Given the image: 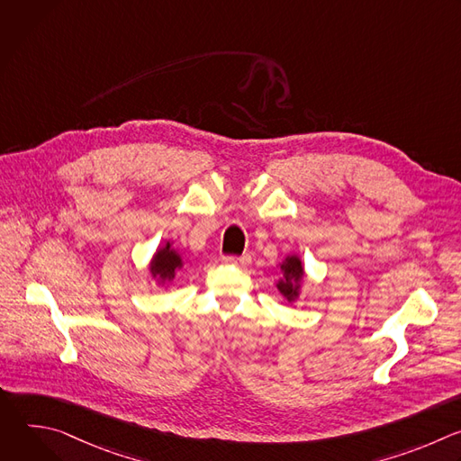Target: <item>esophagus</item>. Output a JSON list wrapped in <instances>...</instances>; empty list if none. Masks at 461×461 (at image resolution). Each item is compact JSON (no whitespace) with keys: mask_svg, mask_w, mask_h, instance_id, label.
<instances>
[{"mask_svg":"<svg viewBox=\"0 0 461 461\" xmlns=\"http://www.w3.org/2000/svg\"><path fill=\"white\" fill-rule=\"evenodd\" d=\"M222 262H226V265L248 267L249 262H251V257H249V255H240V257H235V255H222Z\"/></svg>","mask_w":461,"mask_h":461,"instance_id":"1","label":"esophagus"}]
</instances>
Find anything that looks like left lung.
<instances>
[{
  "instance_id": "8db88e82",
  "label": "left lung",
  "mask_w": 461,
  "mask_h": 461,
  "mask_svg": "<svg viewBox=\"0 0 461 461\" xmlns=\"http://www.w3.org/2000/svg\"><path fill=\"white\" fill-rule=\"evenodd\" d=\"M281 272L283 277L277 281V290L288 303H294L301 294V285L304 279V268L301 258L297 255H288L281 262Z\"/></svg>"
}]
</instances>
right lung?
<instances>
[{
    "label": "right lung",
    "instance_id": "obj_1",
    "mask_svg": "<svg viewBox=\"0 0 461 461\" xmlns=\"http://www.w3.org/2000/svg\"><path fill=\"white\" fill-rule=\"evenodd\" d=\"M182 267H184V260H182L180 253L171 248V242H166L153 255L149 272L158 281V285H166L175 279L176 272L182 270Z\"/></svg>",
    "mask_w": 461,
    "mask_h": 461
}]
</instances>
